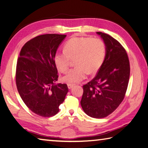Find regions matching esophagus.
I'll return each mask as SVG.
<instances>
[{
	"mask_svg": "<svg viewBox=\"0 0 148 148\" xmlns=\"http://www.w3.org/2000/svg\"><path fill=\"white\" fill-rule=\"evenodd\" d=\"M74 84H67V87L69 89H71L73 87Z\"/></svg>",
	"mask_w": 148,
	"mask_h": 148,
	"instance_id": "obj_1",
	"label": "esophagus"
}]
</instances>
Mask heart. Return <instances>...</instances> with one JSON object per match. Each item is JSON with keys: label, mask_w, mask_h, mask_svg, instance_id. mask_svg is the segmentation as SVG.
Listing matches in <instances>:
<instances>
[{"label": "heart", "mask_w": 148, "mask_h": 148, "mask_svg": "<svg viewBox=\"0 0 148 148\" xmlns=\"http://www.w3.org/2000/svg\"><path fill=\"white\" fill-rule=\"evenodd\" d=\"M106 45L99 38L74 37L65 43L64 51H57L54 62L60 73H66L71 60H75L76 67L70 70L62 77L68 84H75L84 80L90 73L97 71L106 56Z\"/></svg>", "instance_id": "1"}]
</instances>
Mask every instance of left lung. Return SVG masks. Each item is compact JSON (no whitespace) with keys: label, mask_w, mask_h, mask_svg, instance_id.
<instances>
[{"label":"left lung","mask_w":148,"mask_h":148,"mask_svg":"<svg viewBox=\"0 0 148 148\" xmlns=\"http://www.w3.org/2000/svg\"><path fill=\"white\" fill-rule=\"evenodd\" d=\"M106 45V56L96 76L82 86L81 105L92 118L111 114L124 98L130 76L127 53L117 40L107 34L97 32Z\"/></svg>","instance_id":"obj_1"}]
</instances>
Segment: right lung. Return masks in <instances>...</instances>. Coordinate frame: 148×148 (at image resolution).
Segmentation results:
<instances>
[{
	"label": "right lung",
	"mask_w": 148,
	"mask_h": 148,
	"mask_svg": "<svg viewBox=\"0 0 148 148\" xmlns=\"http://www.w3.org/2000/svg\"><path fill=\"white\" fill-rule=\"evenodd\" d=\"M66 35L46 34L33 38L20 51L16 71V86L31 111L43 117L59 112L68 92L66 84H56L54 56Z\"/></svg>",
	"instance_id": "right-lung-1"
}]
</instances>
